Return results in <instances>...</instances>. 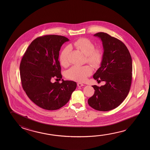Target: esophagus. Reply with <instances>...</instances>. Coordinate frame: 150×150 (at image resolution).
<instances>
[{"label": "esophagus", "mask_w": 150, "mask_h": 150, "mask_svg": "<svg viewBox=\"0 0 150 150\" xmlns=\"http://www.w3.org/2000/svg\"><path fill=\"white\" fill-rule=\"evenodd\" d=\"M84 85H83V83H77V86H79V87H81V86H83Z\"/></svg>", "instance_id": "1"}]
</instances>
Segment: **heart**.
I'll use <instances>...</instances> for the list:
<instances>
[{"label":"heart","instance_id":"b5f03b06","mask_svg":"<svg viewBox=\"0 0 150 150\" xmlns=\"http://www.w3.org/2000/svg\"><path fill=\"white\" fill-rule=\"evenodd\" d=\"M73 46L85 55L86 61L93 67L100 66L103 59V52L99 49H95V44L86 38H80L73 43ZM72 47V45H71ZM71 47L67 46L62 50L59 55V62L62 66L67 67L69 64V56ZM93 72L88 65L83 67L73 66L66 72L67 79L77 81H83Z\"/></svg>","mask_w":150,"mask_h":150}]
</instances>
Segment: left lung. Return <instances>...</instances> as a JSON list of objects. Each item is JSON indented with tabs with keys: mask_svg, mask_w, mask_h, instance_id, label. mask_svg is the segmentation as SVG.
<instances>
[{
	"mask_svg": "<svg viewBox=\"0 0 150 150\" xmlns=\"http://www.w3.org/2000/svg\"><path fill=\"white\" fill-rule=\"evenodd\" d=\"M94 36L100 38L104 52L101 67L93 77L106 81V84L92 86L95 91L88 103L95 110L107 111L119 106L129 93L132 78V58L120 40L104 32L97 33Z\"/></svg>",
	"mask_w": 150,
	"mask_h": 150,
	"instance_id": "8db88e82",
	"label": "left lung"
}]
</instances>
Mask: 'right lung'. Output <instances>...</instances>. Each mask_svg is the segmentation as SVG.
Listing matches in <instances>:
<instances>
[{
    "label": "right lung",
    "mask_w": 150,
    "mask_h": 150,
    "mask_svg": "<svg viewBox=\"0 0 150 150\" xmlns=\"http://www.w3.org/2000/svg\"><path fill=\"white\" fill-rule=\"evenodd\" d=\"M69 39L58 35H45L32 41L22 57L20 74L28 97L41 108L54 110L66 105L77 83L71 81L52 83L62 77L59 57L62 45Z\"/></svg>",
    "instance_id": "add662e5"
}]
</instances>
